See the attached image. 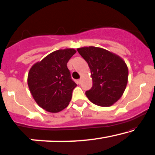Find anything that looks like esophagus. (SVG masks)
<instances>
[{
  "label": "esophagus",
  "mask_w": 155,
  "mask_h": 155,
  "mask_svg": "<svg viewBox=\"0 0 155 155\" xmlns=\"http://www.w3.org/2000/svg\"><path fill=\"white\" fill-rule=\"evenodd\" d=\"M81 81H82V80H81V79H79V80H78V81H77V83H78V84H81Z\"/></svg>",
  "instance_id": "esophagus-1"
}]
</instances>
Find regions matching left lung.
<instances>
[{"instance_id":"1","label":"left lung","mask_w":155,"mask_h":155,"mask_svg":"<svg viewBox=\"0 0 155 155\" xmlns=\"http://www.w3.org/2000/svg\"><path fill=\"white\" fill-rule=\"evenodd\" d=\"M91 70V88L86 95L92 103L110 107L121 98L128 82V68L119 55L101 48H78Z\"/></svg>"}]
</instances>
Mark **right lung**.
<instances>
[{"instance_id": "right-lung-1", "label": "right lung", "mask_w": 155, "mask_h": 155, "mask_svg": "<svg viewBox=\"0 0 155 155\" xmlns=\"http://www.w3.org/2000/svg\"><path fill=\"white\" fill-rule=\"evenodd\" d=\"M76 53L73 48L55 50L31 67L28 86L41 108L58 113L69 105L77 84L71 78L67 62Z\"/></svg>"}]
</instances>
